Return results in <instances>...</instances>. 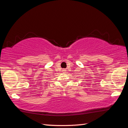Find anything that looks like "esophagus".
<instances>
[{
    "label": "esophagus",
    "instance_id": "obj_1",
    "mask_svg": "<svg viewBox=\"0 0 128 128\" xmlns=\"http://www.w3.org/2000/svg\"><path fill=\"white\" fill-rule=\"evenodd\" d=\"M66 69H62V72H66Z\"/></svg>",
    "mask_w": 128,
    "mask_h": 128
}]
</instances>
